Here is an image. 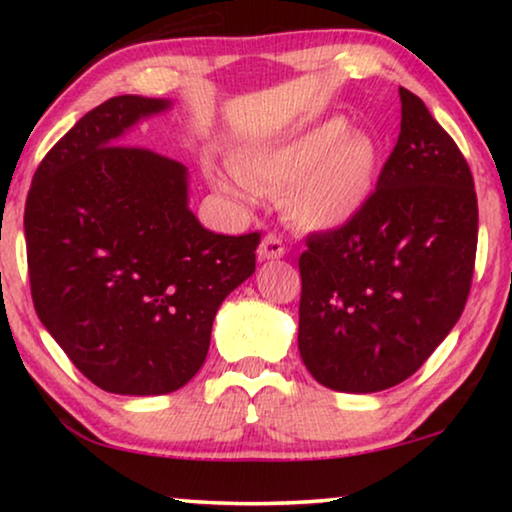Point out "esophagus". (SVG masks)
<instances>
[{
    "instance_id": "1",
    "label": "esophagus",
    "mask_w": 512,
    "mask_h": 512,
    "mask_svg": "<svg viewBox=\"0 0 512 512\" xmlns=\"http://www.w3.org/2000/svg\"><path fill=\"white\" fill-rule=\"evenodd\" d=\"M286 254L284 242L279 240L277 235H265L261 247H258V258L261 261H275V258H282Z\"/></svg>"
}]
</instances>
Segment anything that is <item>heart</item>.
I'll use <instances>...</instances> for the list:
<instances>
[{
  "label": "heart",
  "instance_id": "obj_1",
  "mask_svg": "<svg viewBox=\"0 0 512 512\" xmlns=\"http://www.w3.org/2000/svg\"><path fill=\"white\" fill-rule=\"evenodd\" d=\"M380 146L345 118H326L275 144L247 146L233 167H212L209 181L230 200L249 205L254 191L279 193V207L303 230H338L373 198Z\"/></svg>",
  "mask_w": 512,
  "mask_h": 512
}]
</instances>
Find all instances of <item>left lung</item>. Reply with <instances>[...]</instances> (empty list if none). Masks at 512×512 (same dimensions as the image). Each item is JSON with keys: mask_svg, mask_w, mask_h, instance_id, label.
Instances as JSON below:
<instances>
[{"mask_svg": "<svg viewBox=\"0 0 512 512\" xmlns=\"http://www.w3.org/2000/svg\"><path fill=\"white\" fill-rule=\"evenodd\" d=\"M401 132L352 223L307 237L298 349L314 380L347 394L396 387L464 312L478 247L466 158L401 88Z\"/></svg>", "mask_w": 512, "mask_h": 512, "instance_id": "left-lung-1", "label": "left lung"}]
</instances>
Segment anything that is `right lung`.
I'll return each mask as SVG.
<instances>
[{
  "label": "right lung",
  "mask_w": 512,
  "mask_h": 512,
  "mask_svg": "<svg viewBox=\"0 0 512 512\" xmlns=\"http://www.w3.org/2000/svg\"><path fill=\"white\" fill-rule=\"evenodd\" d=\"M170 100L118 95L41 160L27 193L34 310L76 368L121 396L184 387L223 300L256 270L261 235H216L188 209V170L121 146Z\"/></svg>",
  "instance_id": "1"
}]
</instances>
